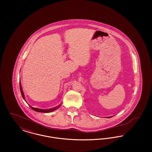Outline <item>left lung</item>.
I'll use <instances>...</instances> for the list:
<instances>
[{
  "mask_svg": "<svg viewBox=\"0 0 152 152\" xmlns=\"http://www.w3.org/2000/svg\"><path fill=\"white\" fill-rule=\"evenodd\" d=\"M111 117H112V116H111Z\"/></svg>",
  "mask_w": 152,
  "mask_h": 152,
  "instance_id": "obj_1",
  "label": "left lung"
}]
</instances>
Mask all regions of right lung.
<instances>
[{"instance_id":"obj_1","label":"right lung","mask_w":152,"mask_h":152,"mask_svg":"<svg viewBox=\"0 0 152 152\" xmlns=\"http://www.w3.org/2000/svg\"><path fill=\"white\" fill-rule=\"evenodd\" d=\"M19 84H20V92H21V94H22V97L24 99V100H25V98H24V94H23V91L22 90V85H21V83L19 82ZM26 101V100H25ZM60 107V105H58V107H56L53 108L48 109H42L39 108H33L32 107L30 106V107L32 109L36 111V112H43V113H49V112H53L55 110H56L58 108Z\"/></svg>"}]
</instances>
